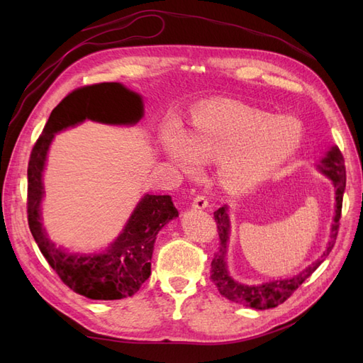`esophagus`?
Wrapping results in <instances>:
<instances>
[{
    "mask_svg": "<svg viewBox=\"0 0 363 363\" xmlns=\"http://www.w3.org/2000/svg\"><path fill=\"white\" fill-rule=\"evenodd\" d=\"M207 206H208V201L204 195H196L192 201L194 208H206Z\"/></svg>",
    "mask_w": 363,
    "mask_h": 363,
    "instance_id": "34e87169",
    "label": "esophagus"
}]
</instances>
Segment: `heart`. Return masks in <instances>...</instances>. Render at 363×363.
Returning a JSON list of instances; mask_svg holds the SVG:
<instances>
[{
  "instance_id": "heart-1",
  "label": "heart",
  "mask_w": 363,
  "mask_h": 363,
  "mask_svg": "<svg viewBox=\"0 0 363 363\" xmlns=\"http://www.w3.org/2000/svg\"><path fill=\"white\" fill-rule=\"evenodd\" d=\"M301 128L239 101L219 100L196 106L188 131L168 125L162 144L168 159L184 174L200 163H216L215 177L233 194L252 191L276 172L298 148Z\"/></svg>"
}]
</instances>
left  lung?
I'll return each mask as SVG.
<instances>
[{"mask_svg": "<svg viewBox=\"0 0 363 363\" xmlns=\"http://www.w3.org/2000/svg\"><path fill=\"white\" fill-rule=\"evenodd\" d=\"M318 169L325 174L335 184L336 189V215L333 219L330 240H328L327 248L321 255L320 259H316L312 265L303 269L296 276L286 279V280H274L262 284H244L235 281L227 271L225 255H227V242L230 235V221L227 215V207H219L218 211L213 212L215 223L218 227L219 235V247L218 251L213 255L212 268H211V279L216 284V288L223 296L227 300L242 304L247 307H252L257 311L271 309V307H277L279 304L286 301L289 296L301 286V283L311 277L315 269L321 265L325 257L330 255L332 248L335 247L337 232H339V219L340 212H342V196L345 191V160L342 152L339 151L337 147H332V150L327 152L325 157L318 164Z\"/></svg>", "mask_w": 363, "mask_h": 363, "instance_id": "1", "label": "left lung"}]
</instances>
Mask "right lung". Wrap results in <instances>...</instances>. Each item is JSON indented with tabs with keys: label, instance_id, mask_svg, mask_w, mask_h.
I'll use <instances>...</instances> for the list:
<instances>
[{
	"label": "right lung",
	"instance_id": "1",
	"mask_svg": "<svg viewBox=\"0 0 363 363\" xmlns=\"http://www.w3.org/2000/svg\"><path fill=\"white\" fill-rule=\"evenodd\" d=\"M144 116L142 98L119 83L83 86L54 107L28 162L27 213L36 244L60 280L91 300H121L135 295L151 274L156 236L179 212L169 195H145L127 221L123 233L100 255H72L48 239L40 223L42 172L54 135L92 119L104 124H136Z\"/></svg>",
	"mask_w": 363,
	"mask_h": 363
}]
</instances>
